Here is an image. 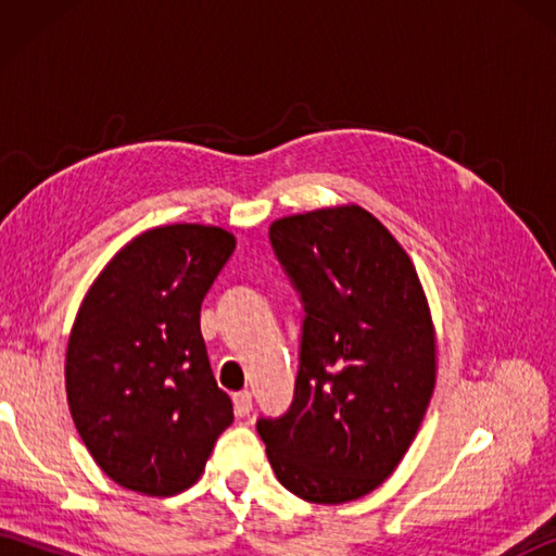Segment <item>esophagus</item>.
<instances>
[{
    "label": "esophagus",
    "instance_id": "obj_1",
    "mask_svg": "<svg viewBox=\"0 0 556 556\" xmlns=\"http://www.w3.org/2000/svg\"><path fill=\"white\" fill-rule=\"evenodd\" d=\"M233 410H236V416H239V418L248 416V413L253 410V396H251V392L233 394Z\"/></svg>",
    "mask_w": 556,
    "mask_h": 556
}]
</instances>
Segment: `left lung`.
I'll use <instances>...</instances> for the list:
<instances>
[{
	"mask_svg": "<svg viewBox=\"0 0 556 556\" xmlns=\"http://www.w3.org/2000/svg\"><path fill=\"white\" fill-rule=\"evenodd\" d=\"M269 243L303 301L293 401L260 418L277 480L315 504L380 488L428 410L437 346L410 257L358 205L271 222Z\"/></svg>",
	"mask_w": 556,
	"mask_h": 556,
	"instance_id": "1",
	"label": "left lung"
}]
</instances>
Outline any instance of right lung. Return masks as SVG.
I'll return each mask as SVG.
<instances>
[{
	"instance_id": "right-lung-1",
	"label": "right lung",
	"mask_w": 556,
	"mask_h": 556,
	"mask_svg": "<svg viewBox=\"0 0 556 556\" xmlns=\"http://www.w3.org/2000/svg\"><path fill=\"white\" fill-rule=\"evenodd\" d=\"M233 248V233L205 224L150 229L110 260L80 303L64 368L71 418L126 490H188L233 420L200 334V305Z\"/></svg>"
}]
</instances>
